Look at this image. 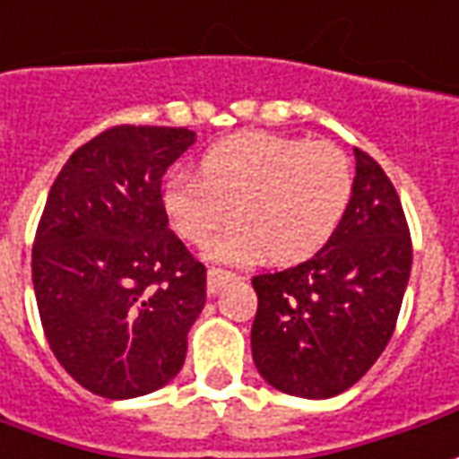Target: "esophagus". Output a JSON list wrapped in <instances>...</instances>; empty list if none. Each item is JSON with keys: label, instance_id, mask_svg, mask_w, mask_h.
Instances as JSON below:
<instances>
[{"label": "esophagus", "instance_id": "34e87169", "mask_svg": "<svg viewBox=\"0 0 459 459\" xmlns=\"http://www.w3.org/2000/svg\"><path fill=\"white\" fill-rule=\"evenodd\" d=\"M233 279V273H229V271H221V269H208V294L213 296L221 291V286L226 281H230Z\"/></svg>", "mask_w": 459, "mask_h": 459}]
</instances>
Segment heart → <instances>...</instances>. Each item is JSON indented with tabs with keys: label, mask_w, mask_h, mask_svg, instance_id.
I'll return each mask as SVG.
<instances>
[{
	"label": "heart",
	"mask_w": 459,
	"mask_h": 459,
	"mask_svg": "<svg viewBox=\"0 0 459 459\" xmlns=\"http://www.w3.org/2000/svg\"><path fill=\"white\" fill-rule=\"evenodd\" d=\"M351 165L332 143L271 133H243L201 158V176L178 173L165 183L168 221L183 241L205 243L218 264L243 266L269 254L299 264L332 238L351 201Z\"/></svg>",
	"instance_id": "b5f03b06"
}]
</instances>
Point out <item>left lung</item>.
<instances>
[{
  "mask_svg": "<svg viewBox=\"0 0 459 459\" xmlns=\"http://www.w3.org/2000/svg\"><path fill=\"white\" fill-rule=\"evenodd\" d=\"M354 160L347 213L319 254L251 279L255 369L294 397L329 400L357 385L392 339L410 281L400 195L374 158L354 148Z\"/></svg>",
  "mask_w": 459,
  "mask_h": 459,
  "instance_id": "1",
  "label": "left lung"
}]
</instances>
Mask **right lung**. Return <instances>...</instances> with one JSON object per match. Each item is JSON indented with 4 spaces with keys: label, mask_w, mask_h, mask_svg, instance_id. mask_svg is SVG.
<instances>
[{
    "label": "right lung",
    "mask_w": 459,
    "mask_h": 459,
    "mask_svg": "<svg viewBox=\"0 0 459 459\" xmlns=\"http://www.w3.org/2000/svg\"><path fill=\"white\" fill-rule=\"evenodd\" d=\"M195 143L186 127L117 125L70 155L32 248L49 349L105 400L143 397L183 367L205 307V266L168 229L165 170Z\"/></svg>",
    "instance_id": "1"
}]
</instances>
